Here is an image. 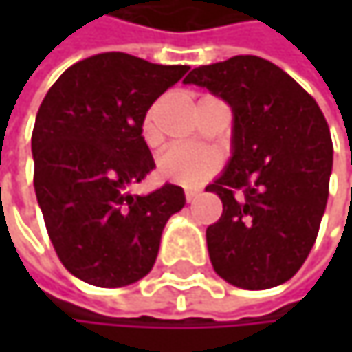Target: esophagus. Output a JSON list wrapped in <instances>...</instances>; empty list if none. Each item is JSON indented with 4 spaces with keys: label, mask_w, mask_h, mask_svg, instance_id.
<instances>
[{
    "label": "esophagus",
    "mask_w": 352,
    "mask_h": 352,
    "mask_svg": "<svg viewBox=\"0 0 352 352\" xmlns=\"http://www.w3.org/2000/svg\"><path fill=\"white\" fill-rule=\"evenodd\" d=\"M195 195H197V191H195V189H185V199H187V201H191Z\"/></svg>",
    "instance_id": "obj_1"
}]
</instances>
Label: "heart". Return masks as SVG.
<instances>
[{
	"mask_svg": "<svg viewBox=\"0 0 352 352\" xmlns=\"http://www.w3.org/2000/svg\"><path fill=\"white\" fill-rule=\"evenodd\" d=\"M155 134L153 128V111H148L144 120V138L151 140ZM222 161L212 151H199L189 146H173L161 155L157 171L165 181L179 183L185 187H195L220 169Z\"/></svg>",
	"mask_w": 352,
	"mask_h": 352,
	"instance_id": "b5f03b06",
	"label": "heart"
}]
</instances>
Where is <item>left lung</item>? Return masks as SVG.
<instances>
[{
    "mask_svg": "<svg viewBox=\"0 0 352 352\" xmlns=\"http://www.w3.org/2000/svg\"><path fill=\"white\" fill-rule=\"evenodd\" d=\"M234 113L232 159L206 191L222 199L208 226L214 271L243 289L292 279L316 243L328 199L332 138L316 100L283 69L252 54L193 69Z\"/></svg>",
    "mask_w": 352,
    "mask_h": 352,
    "instance_id": "obj_1",
    "label": "left lung"
}]
</instances>
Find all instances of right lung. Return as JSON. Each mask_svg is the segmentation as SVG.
Segmentation results:
<instances>
[{"mask_svg":"<svg viewBox=\"0 0 352 352\" xmlns=\"http://www.w3.org/2000/svg\"><path fill=\"white\" fill-rule=\"evenodd\" d=\"M189 71L126 52H102L69 67L48 89L32 130L34 189L60 263L85 283L122 287L155 265L183 189L148 195L124 189L155 161L142 138L148 107Z\"/></svg>","mask_w":352,"mask_h":352,"instance_id":"obj_1","label":"right lung"}]
</instances>
